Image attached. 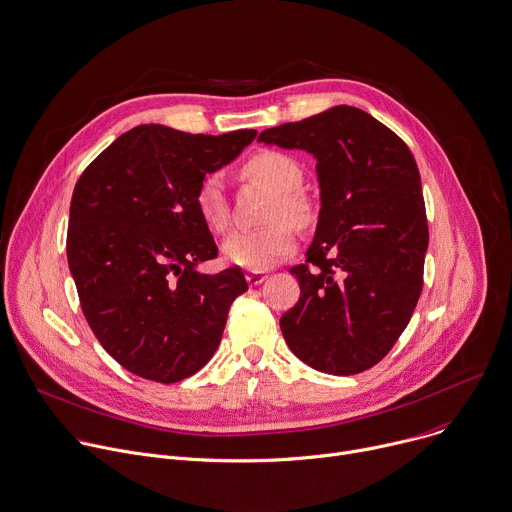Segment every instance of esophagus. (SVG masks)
<instances>
[{
    "instance_id": "obj_1",
    "label": "esophagus",
    "mask_w": 512,
    "mask_h": 512,
    "mask_svg": "<svg viewBox=\"0 0 512 512\" xmlns=\"http://www.w3.org/2000/svg\"><path fill=\"white\" fill-rule=\"evenodd\" d=\"M265 279H267L265 271H249L247 273V283L249 285H261Z\"/></svg>"
}]
</instances>
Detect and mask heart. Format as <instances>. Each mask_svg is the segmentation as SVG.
<instances>
[{
	"instance_id": "obj_1",
	"label": "heart",
	"mask_w": 512,
	"mask_h": 512,
	"mask_svg": "<svg viewBox=\"0 0 512 512\" xmlns=\"http://www.w3.org/2000/svg\"><path fill=\"white\" fill-rule=\"evenodd\" d=\"M245 173L277 191L267 211V221L275 223L255 231L231 233L223 241L221 253L229 265L247 271H267L297 249L293 229L281 219H287L293 225H305L309 221L307 205L297 195L303 185V170L293 156L277 150H265L245 164ZM195 205L203 223L211 231H225L229 223V207L221 175L211 173L199 183Z\"/></svg>"
}]
</instances>
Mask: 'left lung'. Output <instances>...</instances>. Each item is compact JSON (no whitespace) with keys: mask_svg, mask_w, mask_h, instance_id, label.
<instances>
[{"mask_svg":"<svg viewBox=\"0 0 512 512\" xmlns=\"http://www.w3.org/2000/svg\"><path fill=\"white\" fill-rule=\"evenodd\" d=\"M259 142L309 152L319 183L307 265L291 269L301 295L279 319L285 342L317 372L360 374L392 350L422 291L428 223L416 160L388 126L346 104L267 128Z\"/></svg>","mask_w":512,"mask_h":512,"instance_id":"8db88e82","label":"left lung"}]
</instances>
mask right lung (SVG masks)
<instances>
[{
  "label": "right lung",
  "mask_w": 512,
  "mask_h": 512,
  "mask_svg": "<svg viewBox=\"0 0 512 512\" xmlns=\"http://www.w3.org/2000/svg\"><path fill=\"white\" fill-rule=\"evenodd\" d=\"M255 136L140 124L74 187L66 253L82 311L102 348L144 380L175 384L197 374L221 344L233 299L247 291L239 267L199 271L217 245L195 195Z\"/></svg>",
  "instance_id": "1"
}]
</instances>
